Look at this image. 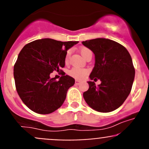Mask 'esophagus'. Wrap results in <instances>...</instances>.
Segmentation results:
<instances>
[{
  "instance_id": "1",
  "label": "esophagus",
  "mask_w": 149,
  "mask_h": 149,
  "mask_svg": "<svg viewBox=\"0 0 149 149\" xmlns=\"http://www.w3.org/2000/svg\"><path fill=\"white\" fill-rule=\"evenodd\" d=\"M75 83H76V85H79V84H80V81H79V80H76V82H75Z\"/></svg>"
}]
</instances>
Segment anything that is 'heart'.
I'll return each instance as SVG.
<instances>
[{"label":"heart","mask_w":149,"mask_h":149,"mask_svg":"<svg viewBox=\"0 0 149 149\" xmlns=\"http://www.w3.org/2000/svg\"><path fill=\"white\" fill-rule=\"evenodd\" d=\"M81 54L82 56L84 58H85L86 55H88V54L92 53L91 51L88 48L86 47H83L80 50ZM69 54H70V52L68 51L67 53H66L65 55V62H67L68 60V57H69ZM88 74V70H86V69H81L79 68H73L70 70V75L73 77H74L75 79H82L85 77L86 75Z\"/></svg>","instance_id":"obj_1"}]
</instances>
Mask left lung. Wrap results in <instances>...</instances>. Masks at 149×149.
Here are the masks:
<instances>
[{
	"label": "left lung",
	"instance_id": "obj_1",
	"mask_svg": "<svg viewBox=\"0 0 149 149\" xmlns=\"http://www.w3.org/2000/svg\"><path fill=\"white\" fill-rule=\"evenodd\" d=\"M95 55L94 67L88 81L89 88L83 96L87 104L96 111L109 112L123 104L130 94L135 77L131 56L125 47L113 40L97 38L82 42Z\"/></svg>",
	"mask_w": 149,
	"mask_h": 149
}]
</instances>
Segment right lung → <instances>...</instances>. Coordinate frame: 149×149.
<instances>
[{"label": "right lung", "instance_id": "right-lung-1", "mask_svg": "<svg viewBox=\"0 0 149 149\" xmlns=\"http://www.w3.org/2000/svg\"><path fill=\"white\" fill-rule=\"evenodd\" d=\"M77 43L41 39L28 43L19 52L13 67L16 88L22 102L33 112L46 115L62 106L75 79L60 68L65 66L68 49ZM53 71L61 72L58 81L50 78Z\"/></svg>", "mask_w": 149, "mask_h": 149}]
</instances>
